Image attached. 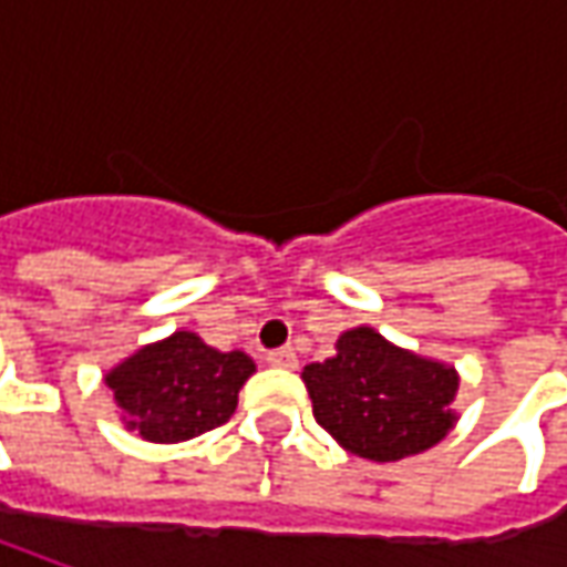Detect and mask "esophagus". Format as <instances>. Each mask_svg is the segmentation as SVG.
<instances>
[{"label": "esophagus", "mask_w": 567, "mask_h": 567, "mask_svg": "<svg viewBox=\"0 0 567 567\" xmlns=\"http://www.w3.org/2000/svg\"><path fill=\"white\" fill-rule=\"evenodd\" d=\"M268 362H271L274 369H296V365H299V357H296L290 347H280V350L268 353Z\"/></svg>", "instance_id": "obj_1"}]
</instances>
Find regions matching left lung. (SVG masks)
<instances>
[{"instance_id": "8db88e82", "label": "left lung", "mask_w": 567, "mask_h": 567, "mask_svg": "<svg viewBox=\"0 0 567 567\" xmlns=\"http://www.w3.org/2000/svg\"><path fill=\"white\" fill-rule=\"evenodd\" d=\"M312 413L324 432L365 461H401L439 445L457 423L454 365L394 347L375 328L338 338L331 360L302 369Z\"/></svg>"}]
</instances>
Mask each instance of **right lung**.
Returning a JSON list of instances; mask_svg holds the SVG:
<instances>
[{"mask_svg": "<svg viewBox=\"0 0 567 567\" xmlns=\"http://www.w3.org/2000/svg\"><path fill=\"white\" fill-rule=\"evenodd\" d=\"M251 372L255 362L243 350L220 353L198 334L176 331L113 365L103 381L125 413V429L173 445L227 423Z\"/></svg>", "mask_w": 567, "mask_h": 567, "instance_id": "1", "label": "right lung"}]
</instances>
